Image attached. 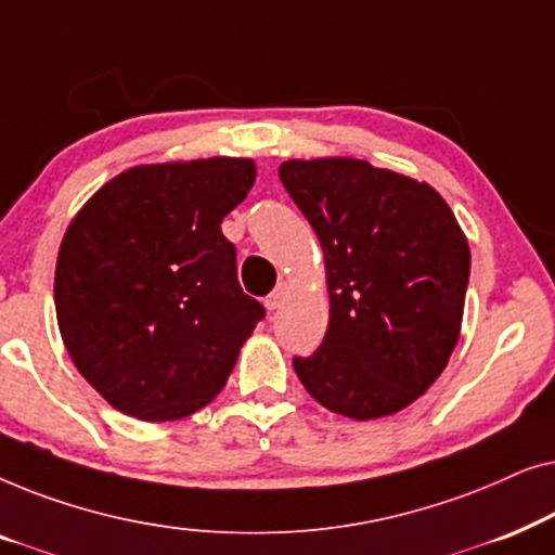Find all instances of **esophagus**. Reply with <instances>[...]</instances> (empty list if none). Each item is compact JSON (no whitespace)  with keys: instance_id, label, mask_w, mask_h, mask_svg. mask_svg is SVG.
Segmentation results:
<instances>
[{"instance_id":"1","label":"esophagus","mask_w":555,"mask_h":555,"mask_svg":"<svg viewBox=\"0 0 555 555\" xmlns=\"http://www.w3.org/2000/svg\"><path fill=\"white\" fill-rule=\"evenodd\" d=\"M287 293H291V285H287V283H278L275 291H272V293L268 295V298H264V306H268V310H278V308L285 302Z\"/></svg>"}]
</instances>
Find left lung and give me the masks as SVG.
I'll return each instance as SVG.
<instances>
[{
    "instance_id": "1",
    "label": "left lung",
    "mask_w": 555,
    "mask_h": 555,
    "mask_svg": "<svg viewBox=\"0 0 555 555\" xmlns=\"http://www.w3.org/2000/svg\"><path fill=\"white\" fill-rule=\"evenodd\" d=\"M280 181L323 247L331 315L321 348L293 359L310 397L348 420L397 414L457 346L469 245L427 181L363 158H291Z\"/></svg>"
}]
</instances>
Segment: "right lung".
Wrapping results in <instances>:
<instances>
[{
    "mask_svg": "<svg viewBox=\"0 0 555 555\" xmlns=\"http://www.w3.org/2000/svg\"><path fill=\"white\" fill-rule=\"evenodd\" d=\"M255 177L237 156L141 164L105 181L65 230L60 336L118 412L184 420L230 378L264 308L242 293L222 219Z\"/></svg>",
    "mask_w": 555,
    "mask_h": 555,
    "instance_id": "add662e5",
    "label": "right lung"
}]
</instances>
